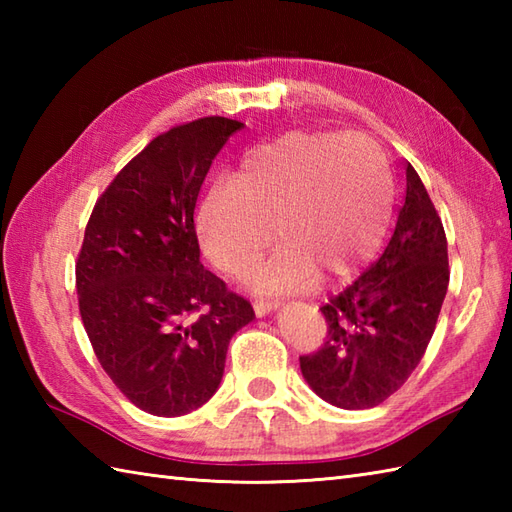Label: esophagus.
Returning a JSON list of instances; mask_svg holds the SVG:
<instances>
[{
  "instance_id": "esophagus-1",
  "label": "esophagus",
  "mask_w": 512,
  "mask_h": 512,
  "mask_svg": "<svg viewBox=\"0 0 512 512\" xmlns=\"http://www.w3.org/2000/svg\"><path fill=\"white\" fill-rule=\"evenodd\" d=\"M279 306H281L279 299H259V301H255V314L257 317H266L268 312L277 310Z\"/></svg>"
}]
</instances>
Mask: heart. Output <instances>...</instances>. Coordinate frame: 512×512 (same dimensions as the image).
<instances>
[{"mask_svg":"<svg viewBox=\"0 0 512 512\" xmlns=\"http://www.w3.org/2000/svg\"><path fill=\"white\" fill-rule=\"evenodd\" d=\"M394 187L372 140L339 132H288L239 160L233 180H215L198 209L206 257L242 277L273 242L248 284L292 292L325 277H345L383 242Z\"/></svg>","mask_w":512,"mask_h":512,"instance_id":"obj_1","label":"heart"}]
</instances>
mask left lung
<instances>
[{
	"label": "left lung",
	"mask_w": 512,
	"mask_h": 512,
	"mask_svg": "<svg viewBox=\"0 0 512 512\" xmlns=\"http://www.w3.org/2000/svg\"><path fill=\"white\" fill-rule=\"evenodd\" d=\"M449 286L447 235L407 162V195L385 253L321 308L328 339L299 356L301 374L341 409H369L398 391L436 330Z\"/></svg>",
	"instance_id": "1"
}]
</instances>
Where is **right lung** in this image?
I'll return each mask as SVG.
<instances>
[{"instance_id":"right-lung-1","label":"right lung","mask_w":512,"mask_h":512,"mask_svg":"<svg viewBox=\"0 0 512 512\" xmlns=\"http://www.w3.org/2000/svg\"><path fill=\"white\" fill-rule=\"evenodd\" d=\"M244 123L206 116L156 136L94 204L76 259L94 354L138 409L184 416L209 400L253 306L200 262L193 211L213 158Z\"/></svg>"}]
</instances>
